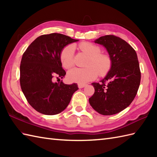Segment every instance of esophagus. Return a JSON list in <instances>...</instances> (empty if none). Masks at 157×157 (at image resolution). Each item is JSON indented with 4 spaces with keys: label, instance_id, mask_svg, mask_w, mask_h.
Listing matches in <instances>:
<instances>
[{
    "label": "esophagus",
    "instance_id": "34e87169",
    "mask_svg": "<svg viewBox=\"0 0 157 157\" xmlns=\"http://www.w3.org/2000/svg\"><path fill=\"white\" fill-rule=\"evenodd\" d=\"M86 86V84H78V86L79 88H84Z\"/></svg>",
    "mask_w": 157,
    "mask_h": 157
}]
</instances>
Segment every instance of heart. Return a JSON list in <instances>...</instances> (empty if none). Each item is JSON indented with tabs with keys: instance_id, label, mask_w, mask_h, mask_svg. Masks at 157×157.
Masks as SVG:
<instances>
[{
	"instance_id": "b5f03b06",
	"label": "heart",
	"mask_w": 157,
	"mask_h": 157,
	"mask_svg": "<svg viewBox=\"0 0 157 157\" xmlns=\"http://www.w3.org/2000/svg\"><path fill=\"white\" fill-rule=\"evenodd\" d=\"M79 48L89 56L86 68H74L67 73L69 81L84 84L94 79L98 73L101 76L107 74L112 66L111 56L106 53H101V48L90 42H84L79 44ZM62 65L70 69L74 65V48L71 45L67 46L62 50L60 55Z\"/></svg>"
}]
</instances>
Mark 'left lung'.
I'll list each match as a JSON object with an SVG mask.
<instances>
[{
  "label": "left lung",
  "mask_w": 157,
  "mask_h": 157,
  "mask_svg": "<svg viewBox=\"0 0 157 157\" xmlns=\"http://www.w3.org/2000/svg\"><path fill=\"white\" fill-rule=\"evenodd\" d=\"M103 45L112 60V66L101 83H92L94 94L89 102L103 115H115L131 104L137 94L141 72L136 51L128 42L114 35L96 39Z\"/></svg>",
  "instance_id": "8db88e82"
}]
</instances>
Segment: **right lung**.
Returning <instances> with one entry per match:
<instances>
[{
  "label": "right lung",
  "instance_id": "add662e5",
  "mask_svg": "<svg viewBox=\"0 0 157 157\" xmlns=\"http://www.w3.org/2000/svg\"><path fill=\"white\" fill-rule=\"evenodd\" d=\"M77 41L58 33L42 35L23 53L20 86L29 104L42 114L53 115L64 111L78 90L77 84L53 82L66 74L60 59L63 48Z\"/></svg>",
  "mask_w": 157,
  "mask_h": 157
}]
</instances>
